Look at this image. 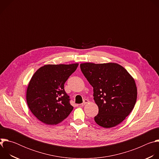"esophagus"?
Listing matches in <instances>:
<instances>
[{"label":"esophagus","mask_w":159,"mask_h":159,"mask_svg":"<svg viewBox=\"0 0 159 159\" xmlns=\"http://www.w3.org/2000/svg\"><path fill=\"white\" fill-rule=\"evenodd\" d=\"M89 101V100H87V99H84V102H83V103H82L80 105L82 106H84L85 104H87V103H88Z\"/></svg>","instance_id":"34e87169"}]
</instances>
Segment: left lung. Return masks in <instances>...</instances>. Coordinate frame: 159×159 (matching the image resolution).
<instances>
[{"label": "left lung", "mask_w": 159, "mask_h": 159, "mask_svg": "<svg viewBox=\"0 0 159 159\" xmlns=\"http://www.w3.org/2000/svg\"><path fill=\"white\" fill-rule=\"evenodd\" d=\"M80 69L93 87L99 107L96 123L106 128L121 123L133 110L137 98L135 81L124 67L115 63H84Z\"/></svg>", "instance_id": "1"}]
</instances>
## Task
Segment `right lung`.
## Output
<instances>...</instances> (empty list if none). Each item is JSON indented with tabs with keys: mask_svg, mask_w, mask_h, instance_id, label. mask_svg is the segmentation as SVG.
<instances>
[{
	"mask_svg": "<svg viewBox=\"0 0 159 159\" xmlns=\"http://www.w3.org/2000/svg\"><path fill=\"white\" fill-rule=\"evenodd\" d=\"M79 63L46 65L34 74L26 92V101L33 114L47 125H57L70 115L74 107L64 84L76 70Z\"/></svg>",
	"mask_w": 159,
	"mask_h": 159,
	"instance_id": "1",
	"label": "right lung"
}]
</instances>
